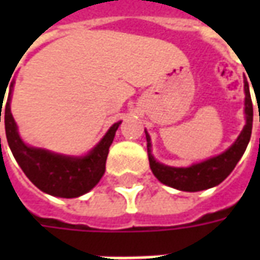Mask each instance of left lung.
<instances>
[{"mask_svg":"<svg viewBox=\"0 0 260 260\" xmlns=\"http://www.w3.org/2000/svg\"><path fill=\"white\" fill-rule=\"evenodd\" d=\"M245 114L246 125L229 150H225L216 157L209 158L206 161L199 164H193L188 169H175L167 167L164 164L157 163L150 154V138L146 132L147 152H149V163L153 174L156 175L160 182L166 185L173 186L175 189L186 192H198L203 189H209L212 186L218 185L223 182L230 173L234 170L237 163L240 161L242 154L245 152L246 146L249 143L252 132V121H253V107H252V99L249 93V86L245 82Z\"/></svg>","mask_w":260,"mask_h":260,"instance_id":"8db88e82","label":"left lung"}]
</instances>
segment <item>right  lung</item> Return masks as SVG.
Instances as JSON below:
<instances>
[{"label":"right lung","instance_id":"right-lung-1","mask_svg":"<svg viewBox=\"0 0 260 260\" xmlns=\"http://www.w3.org/2000/svg\"><path fill=\"white\" fill-rule=\"evenodd\" d=\"M11 93L12 89L9 90L8 100L4 106V110L3 104L0 106V122L3 111L7 141L15 160L23 170L26 177L40 191L58 198H78L90 191L106 171L108 149L113 143L115 131L118 129L121 122L114 124L102 142L85 157L59 156L43 149L29 147L23 143L18 135L16 124L11 114ZM4 96L5 94L3 93V96H0V103H4Z\"/></svg>","mask_w":260,"mask_h":260}]
</instances>
